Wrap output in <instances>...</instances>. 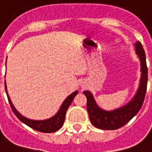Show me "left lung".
Masks as SVG:
<instances>
[{
  "label": "left lung",
  "instance_id": "8db88e82",
  "mask_svg": "<svg viewBox=\"0 0 152 152\" xmlns=\"http://www.w3.org/2000/svg\"><path fill=\"white\" fill-rule=\"evenodd\" d=\"M134 45L136 53L140 58L142 76L139 88L130 102L117 109L105 111L98 106L93 94L89 91H83V94L87 98V110L88 113L90 122L97 128L103 130H116L122 127L137 114L143 104L147 85L146 54L141 43L137 42Z\"/></svg>",
  "mask_w": 152,
  "mask_h": 152
}]
</instances>
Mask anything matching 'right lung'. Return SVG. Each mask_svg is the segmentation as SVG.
I'll return each instance as SVG.
<instances>
[{
	"label": "right lung",
	"mask_w": 152,
	"mask_h": 152,
	"mask_svg": "<svg viewBox=\"0 0 152 152\" xmlns=\"http://www.w3.org/2000/svg\"><path fill=\"white\" fill-rule=\"evenodd\" d=\"M5 88H6V92H7L6 89V83L5 82ZM78 94V91H75L73 94H71L66 98L62 103V105L60 107V108L58 111V113L54 115V117L46 119V120H40V121H36V120H31L29 118H26L23 117L21 114L19 113L17 110L13 106V103L11 102L10 99V97L8 95V93H6L7 98H8V101L10 103V107L13 111V113L17 118L21 121L23 123H25L26 125L30 126L31 128H33L34 130L38 131V132H45V133H51V132H54L58 129H60L62 126L64 125V122L65 119L66 112L70 106L72 101L74 100V97Z\"/></svg>",
	"instance_id": "right-lung-1"
}]
</instances>
